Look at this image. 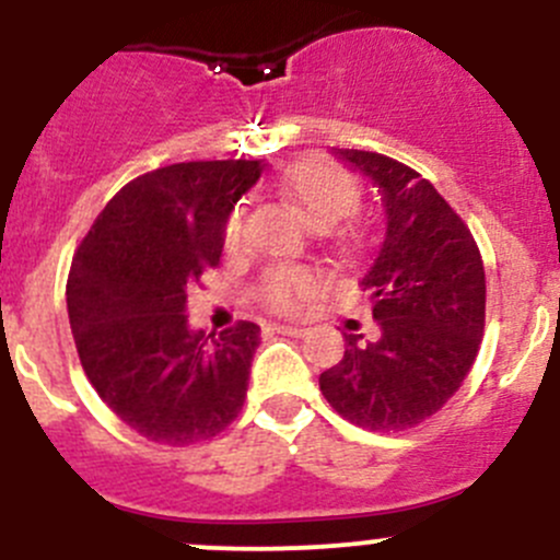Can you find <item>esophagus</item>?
I'll return each mask as SVG.
<instances>
[{
	"instance_id": "esophagus-1",
	"label": "esophagus",
	"mask_w": 560,
	"mask_h": 560,
	"mask_svg": "<svg viewBox=\"0 0 560 560\" xmlns=\"http://www.w3.org/2000/svg\"><path fill=\"white\" fill-rule=\"evenodd\" d=\"M268 330L284 332V336H306V327L303 325H270Z\"/></svg>"
}]
</instances>
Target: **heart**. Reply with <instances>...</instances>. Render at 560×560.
Returning <instances> with one entry per match:
<instances>
[{
  "mask_svg": "<svg viewBox=\"0 0 560 560\" xmlns=\"http://www.w3.org/2000/svg\"><path fill=\"white\" fill-rule=\"evenodd\" d=\"M276 189L281 197L295 202L303 213L327 230L347 219L360 206V184L352 173L336 160L308 154L284 165L276 175ZM246 206L238 202L224 219L222 241L228 252H238L244 244ZM325 287V273L303 265H276L265 270L257 284V301L276 314H295Z\"/></svg>",
  "mask_w": 560,
  "mask_h": 560,
  "instance_id": "heart-1",
  "label": "heart"
}]
</instances>
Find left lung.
<instances>
[{"label":"left lung","mask_w":560,"mask_h":560,"mask_svg":"<svg viewBox=\"0 0 560 560\" xmlns=\"http://www.w3.org/2000/svg\"><path fill=\"white\" fill-rule=\"evenodd\" d=\"M382 189L385 235L360 279L376 338L347 332L341 363L319 376L352 425L398 433L460 389L485 332V268L471 230L431 180L376 151L336 149Z\"/></svg>","instance_id":"8db88e82"}]
</instances>
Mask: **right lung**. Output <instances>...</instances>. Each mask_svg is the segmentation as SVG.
<instances>
[{
	"label": "right lung",
	"instance_id": "add662e5",
	"mask_svg": "<svg viewBox=\"0 0 560 560\" xmlns=\"http://www.w3.org/2000/svg\"><path fill=\"white\" fill-rule=\"evenodd\" d=\"M262 171V160H213L138 175L75 248L67 312L83 374L149 442H208L244 409L259 327L206 336L184 312L186 290L219 265L224 219Z\"/></svg>",
	"mask_w": 560,
	"mask_h": 560
}]
</instances>
